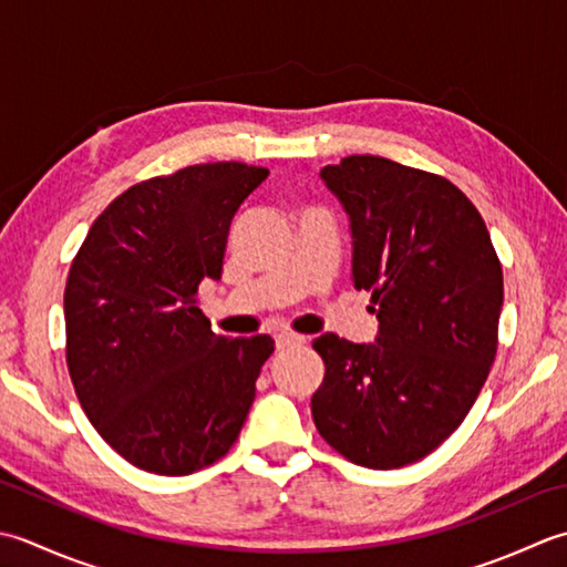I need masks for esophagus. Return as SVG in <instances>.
I'll return each instance as SVG.
<instances>
[{"label":"esophagus","mask_w":567,"mask_h":567,"mask_svg":"<svg viewBox=\"0 0 567 567\" xmlns=\"http://www.w3.org/2000/svg\"><path fill=\"white\" fill-rule=\"evenodd\" d=\"M300 344H306L303 334H296V332L276 334V350H291V348H300Z\"/></svg>","instance_id":"esophagus-1"}]
</instances>
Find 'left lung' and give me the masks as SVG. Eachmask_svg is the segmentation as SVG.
Returning a JSON list of instances; mask_svg holds the SVG:
<instances>
[{
  "mask_svg": "<svg viewBox=\"0 0 567 567\" xmlns=\"http://www.w3.org/2000/svg\"><path fill=\"white\" fill-rule=\"evenodd\" d=\"M352 227V279L372 291L377 342L313 340L326 377L318 433L354 465L419 462L465 421L496 354L504 276L487 225L455 183L381 156L320 171Z\"/></svg>",
  "mask_w": 567,
  "mask_h": 567,
  "instance_id": "left-lung-1",
  "label": "left lung"
}]
</instances>
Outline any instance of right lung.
Returning <instances> with one entry per match:
<instances>
[{
  "label": "right lung",
  "instance_id": "1",
  "mask_svg": "<svg viewBox=\"0 0 567 567\" xmlns=\"http://www.w3.org/2000/svg\"><path fill=\"white\" fill-rule=\"evenodd\" d=\"M267 168L217 161L136 183L92 223L65 284V362L80 406L134 467L181 477L235 445L269 334L225 338L198 308L229 223Z\"/></svg>",
  "mask_w": 567,
  "mask_h": 567
}]
</instances>
